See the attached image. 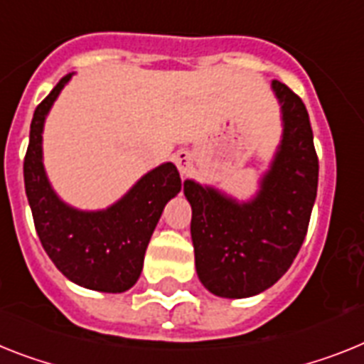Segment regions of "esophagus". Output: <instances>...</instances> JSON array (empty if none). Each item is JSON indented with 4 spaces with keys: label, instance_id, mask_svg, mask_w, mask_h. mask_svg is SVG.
<instances>
[{
    "label": "esophagus",
    "instance_id": "34e87169",
    "mask_svg": "<svg viewBox=\"0 0 364 364\" xmlns=\"http://www.w3.org/2000/svg\"><path fill=\"white\" fill-rule=\"evenodd\" d=\"M176 164H177V168H179V172L187 173V170H188V155L185 154V151H179V154L176 155Z\"/></svg>",
    "mask_w": 364,
    "mask_h": 364
}]
</instances>
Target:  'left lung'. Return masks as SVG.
Returning <instances> with one entry per match:
<instances>
[{"instance_id":"8db88e82","label":"left lung","mask_w":364,"mask_h":364,"mask_svg":"<svg viewBox=\"0 0 364 364\" xmlns=\"http://www.w3.org/2000/svg\"><path fill=\"white\" fill-rule=\"evenodd\" d=\"M283 109V140L261 192L237 203L213 188L185 181L200 281L222 298L267 291L291 268L309 228L318 187V157L309 114L287 85L274 81Z\"/></svg>"}]
</instances>
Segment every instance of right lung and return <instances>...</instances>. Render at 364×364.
<instances>
[{"mask_svg":"<svg viewBox=\"0 0 364 364\" xmlns=\"http://www.w3.org/2000/svg\"><path fill=\"white\" fill-rule=\"evenodd\" d=\"M70 77L72 73L64 75L33 114L23 159L27 200L38 239L64 276L85 289L124 292L139 279L151 233L168 200L181 191V177L172 163H166L146 173L107 210L83 213L64 205L42 166V127Z\"/></svg>","mask_w":364,"mask_h":364,"instance_id":"add662e5","label":"right lung"}]
</instances>
